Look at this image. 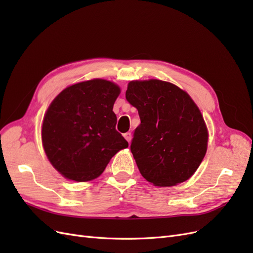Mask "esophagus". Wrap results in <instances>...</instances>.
<instances>
[{"label": "esophagus", "instance_id": "34e87169", "mask_svg": "<svg viewBox=\"0 0 253 253\" xmlns=\"http://www.w3.org/2000/svg\"><path fill=\"white\" fill-rule=\"evenodd\" d=\"M124 136H125V138L127 140V142H131V140H132V134L131 133L127 132Z\"/></svg>", "mask_w": 253, "mask_h": 253}]
</instances>
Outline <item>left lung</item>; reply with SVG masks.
<instances>
[{
	"label": "left lung",
	"instance_id": "left-lung-1",
	"mask_svg": "<svg viewBox=\"0 0 253 253\" xmlns=\"http://www.w3.org/2000/svg\"><path fill=\"white\" fill-rule=\"evenodd\" d=\"M126 100L138 110L131 152L143 177L171 187L192 176L206 155L208 129L185 90L157 79L131 81Z\"/></svg>",
	"mask_w": 253,
	"mask_h": 253
}]
</instances>
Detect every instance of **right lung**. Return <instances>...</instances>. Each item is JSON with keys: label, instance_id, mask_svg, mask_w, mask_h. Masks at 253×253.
I'll return each mask as SVG.
<instances>
[{"label": "right lung", "instance_id": "add662e5", "mask_svg": "<svg viewBox=\"0 0 253 253\" xmlns=\"http://www.w3.org/2000/svg\"><path fill=\"white\" fill-rule=\"evenodd\" d=\"M120 88L111 81L76 83L53 99L44 115L42 143L50 164L65 178L98 177L127 141L116 131L113 106Z\"/></svg>", "mask_w": 253, "mask_h": 253}]
</instances>
